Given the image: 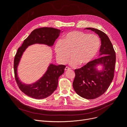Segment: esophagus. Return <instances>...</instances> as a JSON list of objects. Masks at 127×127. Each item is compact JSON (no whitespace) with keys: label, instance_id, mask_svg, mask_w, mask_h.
Returning a JSON list of instances; mask_svg holds the SVG:
<instances>
[{"label":"esophagus","instance_id":"34e87169","mask_svg":"<svg viewBox=\"0 0 127 127\" xmlns=\"http://www.w3.org/2000/svg\"><path fill=\"white\" fill-rule=\"evenodd\" d=\"M70 68L69 67H67V66H66L65 68V70H70Z\"/></svg>","mask_w":127,"mask_h":127}]
</instances>
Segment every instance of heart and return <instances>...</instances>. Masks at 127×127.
<instances>
[{"label":"heart","mask_w":127,"mask_h":127,"mask_svg":"<svg viewBox=\"0 0 127 127\" xmlns=\"http://www.w3.org/2000/svg\"><path fill=\"white\" fill-rule=\"evenodd\" d=\"M100 47V41L95 34H89L80 31H72L66 34L62 39L56 43L55 50L58 61L62 64L67 62L72 66L89 64L95 58Z\"/></svg>","instance_id":"1"}]
</instances>
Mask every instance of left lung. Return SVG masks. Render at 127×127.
I'll return each instance as SVG.
<instances>
[{
  "label": "left lung",
  "mask_w": 127,
  "mask_h": 127,
  "mask_svg": "<svg viewBox=\"0 0 127 127\" xmlns=\"http://www.w3.org/2000/svg\"><path fill=\"white\" fill-rule=\"evenodd\" d=\"M97 34L101 39L99 58L91 61L80 68L75 70V77L72 85L77 94L87 99H96L106 92L114 75L116 54L109 37L101 30L86 28ZM102 64V70L96 68L97 64Z\"/></svg>",
  "instance_id": "8db88e82"
}]
</instances>
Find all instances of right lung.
<instances>
[{
  "label": "right lung",
  "instance_id": "obj_1",
  "mask_svg": "<svg viewBox=\"0 0 127 127\" xmlns=\"http://www.w3.org/2000/svg\"><path fill=\"white\" fill-rule=\"evenodd\" d=\"M61 30L53 28L43 27L32 31L18 48L14 60L15 80L19 89L24 94L33 98L42 99L51 95L57 88L58 79L62 75L66 67L64 65L50 64L45 74L35 83L32 84L22 83L17 77V68L23 52L28 46L34 44H43L51 46L59 37Z\"/></svg>",
  "mask_w": 127,
  "mask_h": 127
}]
</instances>
